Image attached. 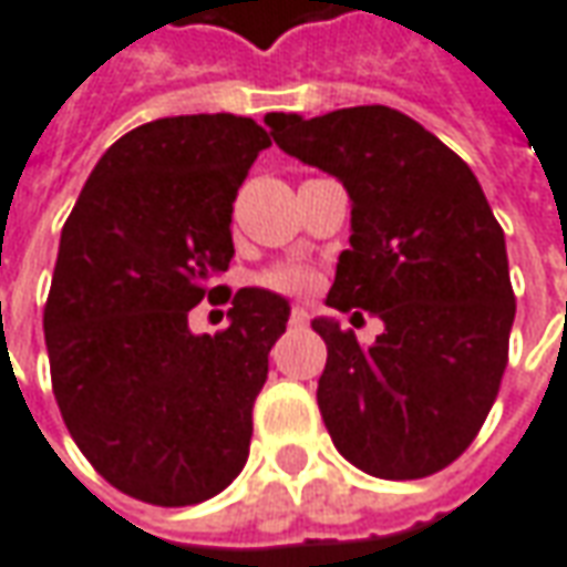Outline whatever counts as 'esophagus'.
<instances>
[{"label":"esophagus","mask_w":567,"mask_h":567,"mask_svg":"<svg viewBox=\"0 0 567 567\" xmlns=\"http://www.w3.org/2000/svg\"><path fill=\"white\" fill-rule=\"evenodd\" d=\"M290 324H292V328H306V324H309V311L302 309V306H292V309H290Z\"/></svg>","instance_id":"obj_1"}]
</instances>
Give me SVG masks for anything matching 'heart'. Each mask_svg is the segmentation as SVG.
I'll return each mask as SVG.
<instances>
[{"label": "heart", "instance_id": "heart-1", "mask_svg": "<svg viewBox=\"0 0 567 567\" xmlns=\"http://www.w3.org/2000/svg\"><path fill=\"white\" fill-rule=\"evenodd\" d=\"M315 284H318V275L302 261H284L261 275V287L284 292V296H306L309 290H315Z\"/></svg>", "mask_w": 567, "mask_h": 567}]
</instances>
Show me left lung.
I'll use <instances>...</instances> for the list:
<instances>
[{
    "instance_id": "1",
    "label": "left lung",
    "mask_w": 567,
    "mask_h": 567,
    "mask_svg": "<svg viewBox=\"0 0 567 567\" xmlns=\"http://www.w3.org/2000/svg\"><path fill=\"white\" fill-rule=\"evenodd\" d=\"M265 121L352 199L328 306L383 321L371 346L333 318L311 321L328 343L318 409L330 440L383 481L436 474L468 450L503 383L515 321L503 227L468 165L396 109Z\"/></svg>"
}]
</instances>
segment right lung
<instances>
[{"instance_id":"1","label":"right lung","mask_w":567,"mask_h":567,"mask_svg":"<svg viewBox=\"0 0 567 567\" xmlns=\"http://www.w3.org/2000/svg\"><path fill=\"white\" fill-rule=\"evenodd\" d=\"M268 146L252 117L150 121L99 158L62 227L43 311L52 393L90 465L133 499L196 505L246 465L290 302L243 287L215 337L186 315L224 290L234 199Z\"/></svg>"}]
</instances>
